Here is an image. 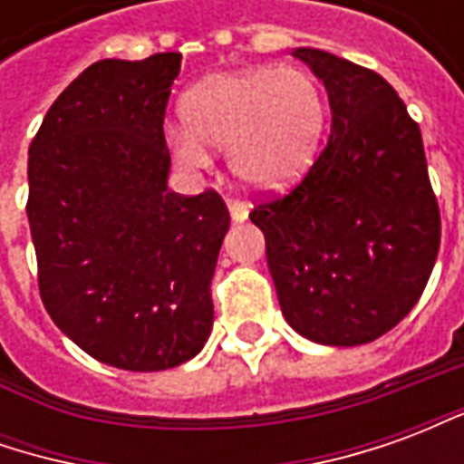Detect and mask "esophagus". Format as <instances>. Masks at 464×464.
<instances>
[{
  "mask_svg": "<svg viewBox=\"0 0 464 464\" xmlns=\"http://www.w3.org/2000/svg\"><path fill=\"white\" fill-rule=\"evenodd\" d=\"M228 211H231V218L236 223H241L248 218V206L238 198H228Z\"/></svg>",
  "mask_w": 464,
  "mask_h": 464,
  "instance_id": "esophagus-1",
  "label": "esophagus"
}]
</instances>
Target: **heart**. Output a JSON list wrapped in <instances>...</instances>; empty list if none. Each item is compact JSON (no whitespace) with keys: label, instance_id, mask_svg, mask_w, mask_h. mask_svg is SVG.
Wrapping results in <instances>:
<instances>
[{"label":"heart","instance_id":"b5f03b06","mask_svg":"<svg viewBox=\"0 0 464 464\" xmlns=\"http://www.w3.org/2000/svg\"><path fill=\"white\" fill-rule=\"evenodd\" d=\"M183 133L171 149L191 166L226 151L231 173L248 188L273 191L295 181L318 151L325 99L301 66H251L203 79L183 96Z\"/></svg>","mask_w":464,"mask_h":464}]
</instances>
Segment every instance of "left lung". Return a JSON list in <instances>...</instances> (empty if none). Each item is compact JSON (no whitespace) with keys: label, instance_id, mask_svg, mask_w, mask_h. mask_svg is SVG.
Segmentation results:
<instances>
[{"label":"left lung","instance_id":"left-lung-1","mask_svg":"<svg viewBox=\"0 0 464 464\" xmlns=\"http://www.w3.org/2000/svg\"><path fill=\"white\" fill-rule=\"evenodd\" d=\"M328 92L331 139L293 191L251 221L285 321L323 345H362L420 301L440 251V208L420 126L375 72L295 49Z\"/></svg>","mask_w":464,"mask_h":464}]
</instances>
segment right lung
Returning <instances> with one entry per match:
<instances>
[{
	"label": "right lung",
	"instance_id": "1",
	"mask_svg": "<svg viewBox=\"0 0 464 464\" xmlns=\"http://www.w3.org/2000/svg\"><path fill=\"white\" fill-rule=\"evenodd\" d=\"M181 54L102 59L59 94L29 146L26 216L46 313L111 368L198 355L231 226L216 191H169L163 116Z\"/></svg>",
	"mask_w": 464,
	"mask_h": 464
}]
</instances>
